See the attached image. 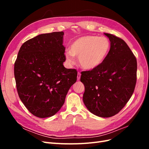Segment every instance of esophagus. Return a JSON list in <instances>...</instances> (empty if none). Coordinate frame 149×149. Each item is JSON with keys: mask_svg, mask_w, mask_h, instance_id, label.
Instances as JSON below:
<instances>
[{"mask_svg": "<svg viewBox=\"0 0 149 149\" xmlns=\"http://www.w3.org/2000/svg\"><path fill=\"white\" fill-rule=\"evenodd\" d=\"M80 78H81V73H79V72H78V74H77V79H78V80H79Z\"/></svg>", "mask_w": 149, "mask_h": 149, "instance_id": "obj_1", "label": "esophagus"}]
</instances>
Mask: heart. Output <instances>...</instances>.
<instances>
[{
    "instance_id": "obj_1",
    "label": "heart",
    "mask_w": 149,
    "mask_h": 149,
    "mask_svg": "<svg viewBox=\"0 0 149 149\" xmlns=\"http://www.w3.org/2000/svg\"><path fill=\"white\" fill-rule=\"evenodd\" d=\"M109 40L105 37L86 35L81 37L71 44L70 51L65 53L68 65L74 63V57L78 56L79 65L86 70L95 69L106 58L110 49Z\"/></svg>"
}]
</instances>
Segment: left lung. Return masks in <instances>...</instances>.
Returning <instances> with one entry per match:
<instances>
[{"label":"left lung","instance_id":"1","mask_svg":"<svg viewBox=\"0 0 149 149\" xmlns=\"http://www.w3.org/2000/svg\"><path fill=\"white\" fill-rule=\"evenodd\" d=\"M111 48L98 67L81 72L83 100L87 109L101 118H109L123 109L131 97L137 81V60L123 39L110 33Z\"/></svg>","mask_w":149,"mask_h":149}]
</instances>
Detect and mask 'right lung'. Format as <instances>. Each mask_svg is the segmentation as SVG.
Returning a JSON list of instances; mask_svg holds the SVG:
<instances>
[{
    "label": "right lung",
    "instance_id": "right-lung-1",
    "mask_svg": "<svg viewBox=\"0 0 149 149\" xmlns=\"http://www.w3.org/2000/svg\"><path fill=\"white\" fill-rule=\"evenodd\" d=\"M64 33L39 35L20 47L14 65L18 94L30 112L40 118L55 115L77 79L75 69H67Z\"/></svg>",
    "mask_w": 149,
    "mask_h": 149
}]
</instances>
